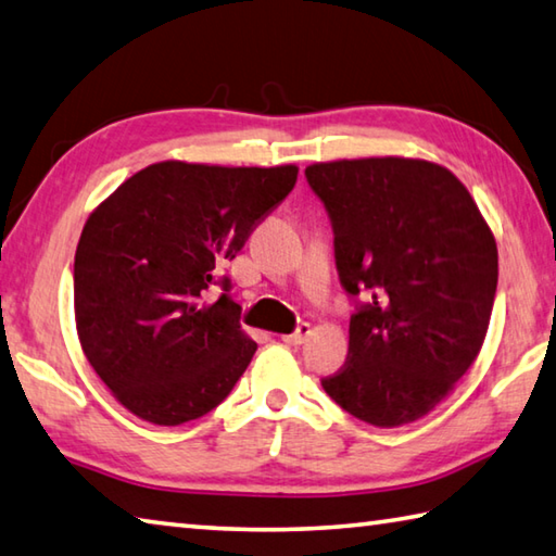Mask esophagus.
<instances>
[{"label": "esophagus", "instance_id": "obj_1", "mask_svg": "<svg viewBox=\"0 0 556 556\" xmlns=\"http://www.w3.org/2000/svg\"><path fill=\"white\" fill-rule=\"evenodd\" d=\"M309 333H312L309 324H300V327H298L295 331L286 333V337H282V341L290 343V345H300V343H305V341L309 339Z\"/></svg>", "mask_w": 556, "mask_h": 556}]
</instances>
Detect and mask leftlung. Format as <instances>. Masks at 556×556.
Wrapping results in <instances>:
<instances>
[{"mask_svg": "<svg viewBox=\"0 0 556 556\" xmlns=\"http://www.w3.org/2000/svg\"><path fill=\"white\" fill-rule=\"evenodd\" d=\"M333 227L341 286L370 300L349 327V358L321 387L377 428L418 421L455 390L486 339L498 249L465 184L408 156L305 169Z\"/></svg>", "mask_w": 556, "mask_h": 556, "instance_id": "left-lung-1", "label": "left lung"}]
</instances>
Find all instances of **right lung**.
<instances>
[{"mask_svg": "<svg viewBox=\"0 0 556 556\" xmlns=\"http://www.w3.org/2000/svg\"><path fill=\"white\" fill-rule=\"evenodd\" d=\"M298 181V166L166 160L93 207L75 254L81 351L111 394L154 426L201 418L256 353L217 278ZM213 285L226 292L204 300Z\"/></svg>", "mask_w": 556, "mask_h": 556, "instance_id": "1", "label": "right lung"}]
</instances>
